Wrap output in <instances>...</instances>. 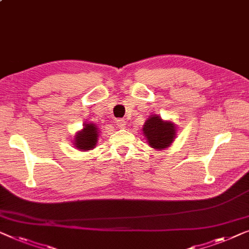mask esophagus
Returning <instances> with one entry per match:
<instances>
[{
  "instance_id": "1",
  "label": "esophagus",
  "mask_w": 249,
  "mask_h": 249,
  "mask_svg": "<svg viewBox=\"0 0 249 249\" xmlns=\"http://www.w3.org/2000/svg\"><path fill=\"white\" fill-rule=\"evenodd\" d=\"M116 123H117L118 128H124V126H125V121L124 120H122V118H118Z\"/></svg>"
}]
</instances>
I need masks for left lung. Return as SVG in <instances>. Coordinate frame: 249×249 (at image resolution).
Instances as JSON below:
<instances>
[{"label": "left lung", "mask_w": 249, "mask_h": 249, "mask_svg": "<svg viewBox=\"0 0 249 249\" xmlns=\"http://www.w3.org/2000/svg\"><path fill=\"white\" fill-rule=\"evenodd\" d=\"M146 141L155 149L168 148L173 143L176 131L171 122H163L159 116H152L143 125Z\"/></svg>", "instance_id": "1"}]
</instances>
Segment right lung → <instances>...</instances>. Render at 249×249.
I'll list each match as a JSON object with an SVG mask.
<instances>
[{
  "label": "right lung",
  "instance_id": "1",
  "mask_svg": "<svg viewBox=\"0 0 249 249\" xmlns=\"http://www.w3.org/2000/svg\"><path fill=\"white\" fill-rule=\"evenodd\" d=\"M98 129L97 126L90 123V124H86L85 127L81 132H79L74 138V143L75 146L79 150H90L93 149L94 145L97 143V139H98Z\"/></svg>",
  "mask_w": 249,
  "mask_h": 249
}]
</instances>
